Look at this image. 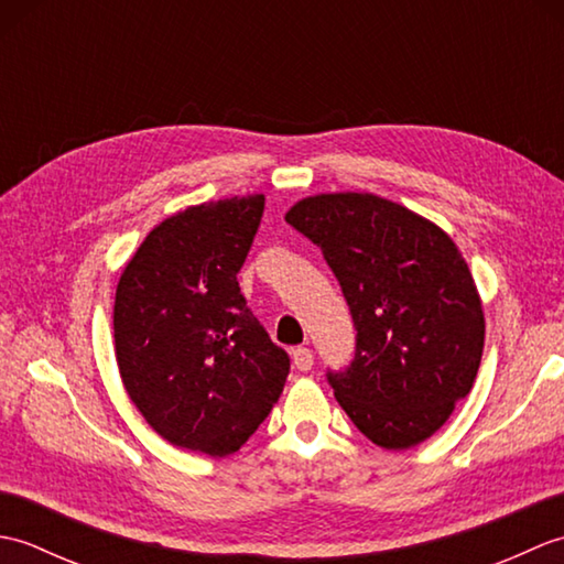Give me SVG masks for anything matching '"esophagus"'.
<instances>
[{
  "instance_id": "obj_1",
  "label": "esophagus",
  "mask_w": 564,
  "mask_h": 564,
  "mask_svg": "<svg viewBox=\"0 0 564 564\" xmlns=\"http://www.w3.org/2000/svg\"><path fill=\"white\" fill-rule=\"evenodd\" d=\"M313 364H315L313 351L305 349V346H297V349H293V366L297 370H303V373H305V370L313 368Z\"/></svg>"
}]
</instances>
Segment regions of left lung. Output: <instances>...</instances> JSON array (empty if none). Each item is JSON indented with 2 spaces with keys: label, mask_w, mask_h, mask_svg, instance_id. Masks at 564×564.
<instances>
[{
  "label": "left lung",
  "mask_w": 564,
  "mask_h": 564,
  "mask_svg": "<svg viewBox=\"0 0 564 564\" xmlns=\"http://www.w3.org/2000/svg\"><path fill=\"white\" fill-rule=\"evenodd\" d=\"M322 249L356 327L351 364L327 370L341 410L376 446L404 451L473 390L485 315L453 239L373 194H322L285 213Z\"/></svg>",
  "instance_id": "left-lung-1"
}]
</instances>
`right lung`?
Here are the masks:
<instances>
[{
  "label": "right lung",
  "instance_id": "right-lung-1",
  "mask_svg": "<svg viewBox=\"0 0 564 564\" xmlns=\"http://www.w3.org/2000/svg\"><path fill=\"white\" fill-rule=\"evenodd\" d=\"M261 215L259 194L172 215L116 289V361L130 400L172 446L213 458L254 434L291 370L237 283Z\"/></svg>",
  "mask_w": 564,
  "mask_h": 564
}]
</instances>
